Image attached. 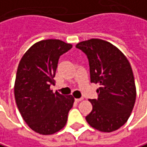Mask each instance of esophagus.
<instances>
[{"label": "esophagus", "mask_w": 147, "mask_h": 147, "mask_svg": "<svg viewBox=\"0 0 147 147\" xmlns=\"http://www.w3.org/2000/svg\"><path fill=\"white\" fill-rule=\"evenodd\" d=\"M83 99L82 98H75V101L76 102H80V101H82Z\"/></svg>", "instance_id": "esophagus-1"}]
</instances>
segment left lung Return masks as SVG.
<instances>
[{"mask_svg":"<svg viewBox=\"0 0 147 147\" xmlns=\"http://www.w3.org/2000/svg\"><path fill=\"white\" fill-rule=\"evenodd\" d=\"M76 47L87 57L91 82L99 85L97 99H91L92 110L87 123L102 132H112L128 120L134 108L136 89L130 64L112 44L92 38Z\"/></svg>","mask_w":147,"mask_h":147,"instance_id":"left-lung-1","label":"left lung"}]
</instances>
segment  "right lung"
<instances>
[{
    "instance_id": "obj_1",
    "label": "right lung",
    "mask_w": 147,
    "mask_h": 147,
    "mask_svg": "<svg viewBox=\"0 0 147 147\" xmlns=\"http://www.w3.org/2000/svg\"><path fill=\"white\" fill-rule=\"evenodd\" d=\"M72 48L59 39H46L34 44L18 65L14 94L24 121L35 132L52 135L65 125L74 98L53 93L60 55Z\"/></svg>"
}]
</instances>
